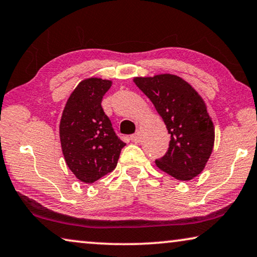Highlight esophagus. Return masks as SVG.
<instances>
[{
	"label": "esophagus",
	"instance_id": "1",
	"mask_svg": "<svg viewBox=\"0 0 257 257\" xmlns=\"http://www.w3.org/2000/svg\"><path fill=\"white\" fill-rule=\"evenodd\" d=\"M131 140L133 141V143H140V140H141L140 132L138 131L137 133H135V135H132V136H131Z\"/></svg>",
	"mask_w": 257,
	"mask_h": 257
}]
</instances>
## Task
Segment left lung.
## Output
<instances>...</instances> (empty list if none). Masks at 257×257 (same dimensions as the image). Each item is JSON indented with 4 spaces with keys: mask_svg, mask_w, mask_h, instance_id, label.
Masks as SVG:
<instances>
[{
    "mask_svg": "<svg viewBox=\"0 0 257 257\" xmlns=\"http://www.w3.org/2000/svg\"><path fill=\"white\" fill-rule=\"evenodd\" d=\"M133 81L154 104L170 135L168 151L155 160L156 166L180 181L198 176L214 144V126L203 98L187 81L173 74Z\"/></svg>",
    "mask_w": 257,
    "mask_h": 257,
    "instance_id": "obj_1",
    "label": "left lung"
}]
</instances>
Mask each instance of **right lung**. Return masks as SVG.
I'll use <instances>...</instances> for the list:
<instances>
[{"instance_id":"1","label":"right lung","mask_w":257,"mask_h":257,"mask_svg":"<svg viewBox=\"0 0 257 257\" xmlns=\"http://www.w3.org/2000/svg\"><path fill=\"white\" fill-rule=\"evenodd\" d=\"M111 84L97 77L81 81L61 116L62 154L68 168L84 183H94L112 172L126 145L114 133L101 104Z\"/></svg>"}]
</instances>
